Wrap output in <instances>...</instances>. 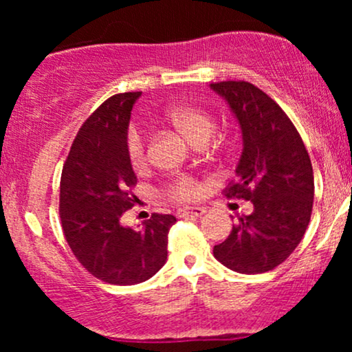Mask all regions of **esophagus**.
<instances>
[{
	"label": "esophagus",
	"mask_w": 352,
	"mask_h": 352,
	"mask_svg": "<svg viewBox=\"0 0 352 352\" xmlns=\"http://www.w3.org/2000/svg\"><path fill=\"white\" fill-rule=\"evenodd\" d=\"M207 212V207H185L177 210V217H200Z\"/></svg>",
	"instance_id": "1"
}]
</instances>
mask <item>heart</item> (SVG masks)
Returning a JSON list of instances; mask_svg holds the SVG:
<instances>
[{
	"instance_id": "1",
	"label": "heart",
	"mask_w": 352,
	"mask_h": 352,
	"mask_svg": "<svg viewBox=\"0 0 352 352\" xmlns=\"http://www.w3.org/2000/svg\"><path fill=\"white\" fill-rule=\"evenodd\" d=\"M167 119L175 125L177 129L184 134L188 142L195 144L200 139H210V135L215 131V119L197 106H177L167 112ZM127 148L129 162L137 170L144 168L147 165L148 153L145 147V140L142 134L137 129H131L127 134ZM201 187L195 179L187 175L177 177L175 180L170 182L167 187V195H170L173 200L187 201L193 200L200 195Z\"/></svg>"
}]
</instances>
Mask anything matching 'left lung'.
<instances>
[{
  "instance_id": "left-lung-1",
  "label": "left lung",
  "mask_w": 352,
  "mask_h": 352,
  "mask_svg": "<svg viewBox=\"0 0 352 352\" xmlns=\"http://www.w3.org/2000/svg\"><path fill=\"white\" fill-rule=\"evenodd\" d=\"M225 99L241 131L243 151L228 199L250 200L253 212L238 217L213 254L236 273L276 268L300 245L314 199L311 160L288 116L274 100L245 80L210 84Z\"/></svg>"
}]
</instances>
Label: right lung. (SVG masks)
I'll return each mask as SVG.
<instances>
[{
  "instance_id": "add662e5",
  "label": "right lung",
  "mask_w": 352,
  "mask_h": 352,
  "mask_svg": "<svg viewBox=\"0 0 352 352\" xmlns=\"http://www.w3.org/2000/svg\"><path fill=\"white\" fill-rule=\"evenodd\" d=\"M142 92L109 98L79 129L60 173L64 236L79 263L99 280L129 286L147 281L167 261L173 215H153L142 227L120 223L134 207L137 184L127 157L131 111Z\"/></svg>"
}]
</instances>
